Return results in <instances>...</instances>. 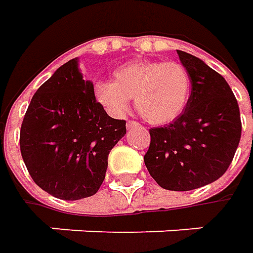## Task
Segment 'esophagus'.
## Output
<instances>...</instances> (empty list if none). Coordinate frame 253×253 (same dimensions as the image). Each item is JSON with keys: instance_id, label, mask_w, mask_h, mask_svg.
Here are the masks:
<instances>
[{"instance_id": "esophagus-1", "label": "esophagus", "mask_w": 253, "mask_h": 253, "mask_svg": "<svg viewBox=\"0 0 253 253\" xmlns=\"http://www.w3.org/2000/svg\"><path fill=\"white\" fill-rule=\"evenodd\" d=\"M138 125H139V124H138L136 121H128V122H126V128H128V129H131V128H136Z\"/></svg>"}]
</instances>
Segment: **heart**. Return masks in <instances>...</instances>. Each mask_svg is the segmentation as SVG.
I'll use <instances>...</instances> for the list:
<instances>
[{"mask_svg": "<svg viewBox=\"0 0 253 253\" xmlns=\"http://www.w3.org/2000/svg\"><path fill=\"white\" fill-rule=\"evenodd\" d=\"M94 97L114 117L128 111L131 98L143 120L163 125L177 118L190 97V76L177 62L133 60L114 72V82L94 84Z\"/></svg>", "mask_w": 253, "mask_h": 253, "instance_id": "heart-1", "label": "heart"}]
</instances>
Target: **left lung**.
Listing matches in <instances>:
<instances>
[{
  "label": "left lung",
  "instance_id": "left-lung-1",
  "mask_svg": "<svg viewBox=\"0 0 253 253\" xmlns=\"http://www.w3.org/2000/svg\"><path fill=\"white\" fill-rule=\"evenodd\" d=\"M187 70L191 94L174 121L151 128L143 161L166 190L189 191L219 179L234 159L241 139V115L225 79L193 54L177 50Z\"/></svg>",
  "mask_w": 253,
  "mask_h": 253
}]
</instances>
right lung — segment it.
<instances>
[{"mask_svg":"<svg viewBox=\"0 0 253 253\" xmlns=\"http://www.w3.org/2000/svg\"><path fill=\"white\" fill-rule=\"evenodd\" d=\"M83 80L79 59L60 66L35 92L21 126L19 145L34 181L62 200L95 194L105 179L108 155L126 133Z\"/></svg>","mask_w":253,"mask_h":253,"instance_id":"1","label":"right lung"}]
</instances>
